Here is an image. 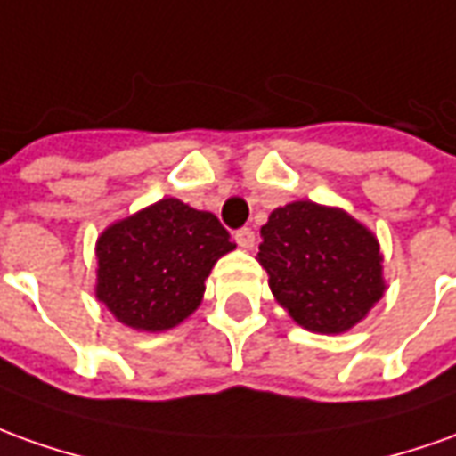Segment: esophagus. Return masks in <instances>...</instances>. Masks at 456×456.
<instances>
[{
    "instance_id": "1",
    "label": "esophagus",
    "mask_w": 456,
    "mask_h": 456,
    "mask_svg": "<svg viewBox=\"0 0 456 456\" xmlns=\"http://www.w3.org/2000/svg\"><path fill=\"white\" fill-rule=\"evenodd\" d=\"M235 243L243 250H250V248L256 246V233L250 228H240V231H235Z\"/></svg>"
}]
</instances>
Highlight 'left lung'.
I'll return each mask as SVG.
<instances>
[{"mask_svg": "<svg viewBox=\"0 0 456 456\" xmlns=\"http://www.w3.org/2000/svg\"><path fill=\"white\" fill-rule=\"evenodd\" d=\"M260 235L270 290L310 332L354 328L385 295L378 238L342 208L295 200L273 210Z\"/></svg>", "mask_w": 456, "mask_h": 456, "instance_id": "obj_1", "label": "left lung"}]
</instances>
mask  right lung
<instances>
[{"mask_svg":"<svg viewBox=\"0 0 456 456\" xmlns=\"http://www.w3.org/2000/svg\"><path fill=\"white\" fill-rule=\"evenodd\" d=\"M235 243L208 210L163 198L96 240V297L143 332L175 328L200 305L206 278Z\"/></svg>","mask_w":456,"mask_h":456,"instance_id":"add662e5","label":"right lung"}]
</instances>
